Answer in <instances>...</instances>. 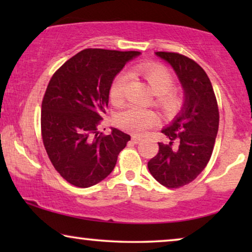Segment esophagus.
<instances>
[{"label": "esophagus", "instance_id": "obj_1", "mask_svg": "<svg viewBox=\"0 0 252 252\" xmlns=\"http://www.w3.org/2000/svg\"><path fill=\"white\" fill-rule=\"evenodd\" d=\"M140 141H141V137H139V136H135V135H133L132 136V142L133 143H139L140 142Z\"/></svg>", "mask_w": 252, "mask_h": 252}]
</instances>
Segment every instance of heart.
I'll return each instance as SVG.
<instances>
[{
    "label": "heart",
    "instance_id": "1",
    "mask_svg": "<svg viewBox=\"0 0 252 252\" xmlns=\"http://www.w3.org/2000/svg\"><path fill=\"white\" fill-rule=\"evenodd\" d=\"M134 72L146 79L153 92L157 95V103L165 111H172L178 106V97L170 89L173 86V77L166 67L158 64H141L134 68ZM129 80V73L123 71L113 79L110 86V98L118 104L123 101L124 93ZM117 126L126 132L141 134L157 123L156 113L139 106L130 105L116 116Z\"/></svg>",
    "mask_w": 252,
    "mask_h": 252
}]
</instances>
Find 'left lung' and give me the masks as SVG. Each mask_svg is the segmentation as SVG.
<instances>
[{
	"instance_id": "8db88e82",
	"label": "left lung",
	"mask_w": 252,
	"mask_h": 252,
	"mask_svg": "<svg viewBox=\"0 0 252 252\" xmlns=\"http://www.w3.org/2000/svg\"><path fill=\"white\" fill-rule=\"evenodd\" d=\"M170 64L184 89L180 112L161 129L170 142L148 163L160 185L179 188L195 180L209 163L219 126V111L211 81L190 58L175 53H155Z\"/></svg>"
}]
</instances>
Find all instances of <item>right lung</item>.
<instances>
[{
  "mask_svg": "<svg viewBox=\"0 0 252 252\" xmlns=\"http://www.w3.org/2000/svg\"><path fill=\"white\" fill-rule=\"evenodd\" d=\"M139 51L85 49L50 79L41 109L43 144L56 171L75 187H92L116 166L128 134H98L111 82Z\"/></svg>",
  "mask_w": 252,
  "mask_h": 252,
  "instance_id": "1",
  "label": "right lung"
}]
</instances>
